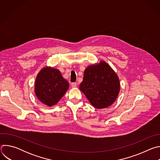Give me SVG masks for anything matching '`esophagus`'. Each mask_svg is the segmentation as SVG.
Here are the masks:
<instances>
[{
  "mask_svg": "<svg viewBox=\"0 0 160 160\" xmlns=\"http://www.w3.org/2000/svg\"><path fill=\"white\" fill-rule=\"evenodd\" d=\"M71 85H72V87L73 88H75V87H77V83H76V82L72 83H71Z\"/></svg>",
  "mask_w": 160,
  "mask_h": 160,
  "instance_id": "34e87169",
  "label": "esophagus"
}]
</instances>
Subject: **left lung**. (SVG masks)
Returning <instances> with one entry per match:
<instances>
[{
	"label": "left lung",
	"instance_id": "left-lung-1",
	"mask_svg": "<svg viewBox=\"0 0 160 160\" xmlns=\"http://www.w3.org/2000/svg\"><path fill=\"white\" fill-rule=\"evenodd\" d=\"M94 108L111 106L118 97L120 85L118 75L105 61L88 66L79 87Z\"/></svg>",
	"mask_w": 160,
	"mask_h": 160
}]
</instances>
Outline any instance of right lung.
<instances>
[{
	"mask_svg": "<svg viewBox=\"0 0 160 160\" xmlns=\"http://www.w3.org/2000/svg\"><path fill=\"white\" fill-rule=\"evenodd\" d=\"M68 88L69 83L58 70L45 67L37 75L35 92L40 102L48 106H52L61 99Z\"/></svg>",
	"mask_w": 160,
	"mask_h": 160,
	"instance_id": "right-lung-1",
	"label": "right lung"
}]
</instances>
